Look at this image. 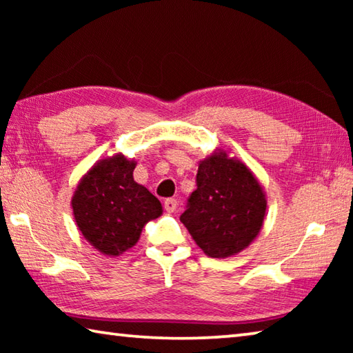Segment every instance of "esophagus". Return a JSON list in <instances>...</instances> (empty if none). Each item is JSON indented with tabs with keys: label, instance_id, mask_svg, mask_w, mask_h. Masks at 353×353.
<instances>
[{
	"label": "esophagus",
	"instance_id": "obj_1",
	"mask_svg": "<svg viewBox=\"0 0 353 353\" xmlns=\"http://www.w3.org/2000/svg\"><path fill=\"white\" fill-rule=\"evenodd\" d=\"M163 207H165V210L168 212V213H172L177 208V201L176 199H172V198H170V199H165V202H163Z\"/></svg>",
	"mask_w": 353,
	"mask_h": 353
}]
</instances>
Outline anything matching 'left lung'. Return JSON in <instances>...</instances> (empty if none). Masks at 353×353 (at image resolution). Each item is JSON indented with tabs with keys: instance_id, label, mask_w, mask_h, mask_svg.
<instances>
[{
	"instance_id": "1",
	"label": "left lung",
	"mask_w": 353,
	"mask_h": 353,
	"mask_svg": "<svg viewBox=\"0 0 353 353\" xmlns=\"http://www.w3.org/2000/svg\"><path fill=\"white\" fill-rule=\"evenodd\" d=\"M198 188L181 221L212 259H227L259 236L266 216V193L246 163L224 149L199 162Z\"/></svg>"
}]
</instances>
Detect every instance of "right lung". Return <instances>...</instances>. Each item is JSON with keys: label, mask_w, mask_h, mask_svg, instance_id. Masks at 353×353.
I'll list each match as a JSON object with an SVG mask.
<instances>
[{"label": "right lung", "mask_w": 353, "mask_h": 353, "mask_svg": "<svg viewBox=\"0 0 353 353\" xmlns=\"http://www.w3.org/2000/svg\"><path fill=\"white\" fill-rule=\"evenodd\" d=\"M135 166L121 152L101 159L81 177L71 198L77 229L104 255H121L135 246L143 227L163 213L160 201L134 181Z\"/></svg>", "instance_id": "right-lung-1"}]
</instances>
